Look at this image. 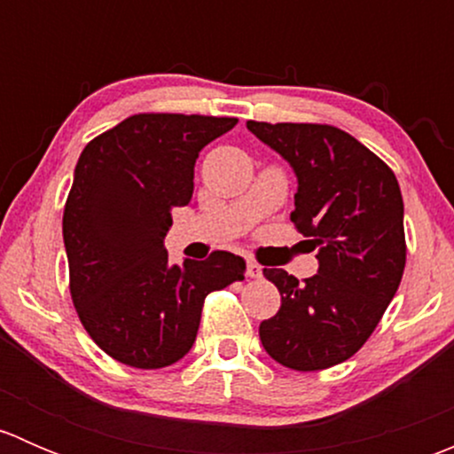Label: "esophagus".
<instances>
[{
  "label": "esophagus",
  "mask_w": 454,
  "mask_h": 454,
  "mask_svg": "<svg viewBox=\"0 0 454 454\" xmlns=\"http://www.w3.org/2000/svg\"><path fill=\"white\" fill-rule=\"evenodd\" d=\"M246 272H248L250 278H259L261 277V265L256 263V261L248 259V261H246Z\"/></svg>",
  "instance_id": "1"
}]
</instances>
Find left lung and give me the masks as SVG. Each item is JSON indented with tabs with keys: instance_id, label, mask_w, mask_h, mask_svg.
Listing matches in <instances>:
<instances>
[{
	"instance_id": "1",
	"label": "left lung",
	"mask_w": 454,
	"mask_h": 454,
	"mask_svg": "<svg viewBox=\"0 0 454 454\" xmlns=\"http://www.w3.org/2000/svg\"><path fill=\"white\" fill-rule=\"evenodd\" d=\"M299 177L294 228L318 250V274L265 268L281 309L259 325L263 349L294 371L349 360L378 327L406 265L395 173L347 131L318 122H246Z\"/></svg>"
}]
</instances>
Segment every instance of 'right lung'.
<instances>
[{"label": "right lung", "mask_w": 454, "mask_h": 454, "mask_svg": "<svg viewBox=\"0 0 454 454\" xmlns=\"http://www.w3.org/2000/svg\"><path fill=\"white\" fill-rule=\"evenodd\" d=\"M235 125L134 114L81 153L63 210L70 294L91 340L118 363L162 369L184 358L206 296L244 281V259L226 250L171 265L164 248L171 210L193 198L200 151Z\"/></svg>", "instance_id": "add662e5"}]
</instances>
